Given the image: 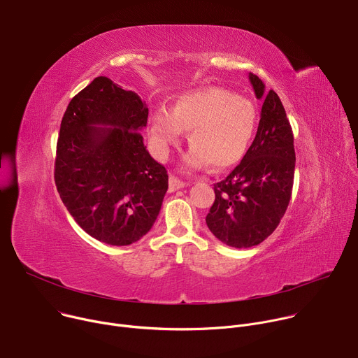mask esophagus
Wrapping results in <instances>:
<instances>
[{"label":"esophagus","instance_id":"1","mask_svg":"<svg viewBox=\"0 0 358 358\" xmlns=\"http://www.w3.org/2000/svg\"><path fill=\"white\" fill-rule=\"evenodd\" d=\"M169 185H170L169 189L173 192V191H176V189L184 188V187H185V182L181 181L180 178H177L176 176H170V178H169Z\"/></svg>","mask_w":358,"mask_h":358}]
</instances>
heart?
Here are the masks:
<instances>
[{"mask_svg": "<svg viewBox=\"0 0 358 358\" xmlns=\"http://www.w3.org/2000/svg\"><path fill=\"white\" fill-rule=\"evenodd\" d=\"M258 112L252 101L222 87H201L181 94L173 110L159 108L150 119V138L166 157L171 145L189 130L192 144L184 157L191 169L208 164L225 170L242 160L257 130Z\"/></svg>", "mask_w": 358, "mask_h": 358, "instance_id": "heart-1", "label": "heart"}]
</instances>
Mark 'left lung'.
Returning a JSON list of instances; mask_svg holds the SVG:
<instances>
[{
  "label": "left lung",
  "mask_w": 358,
  "mask_h": 358,
  "mask_svg": "<svg viewBox=\"0 0 358 358\" xmlns=\"http://www.w3.org/2000/svg\"><path fill=\"white\" fill-rule=\"evenodd\" d=\"M258 99L264 100L257 136L242 162L214 184L215 201L206 222L232 248L264 242L279 225L292 196L294 177L293 131L276 92L249 73Z\"/></svg>",
  "instance_id": "1"
}]
</instances>
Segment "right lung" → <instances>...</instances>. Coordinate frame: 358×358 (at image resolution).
I'll list each match as a JSON object with an SVG mask.
<instances>
[{
  "mask_svg": "<svg viewBox=\"0 0 358 358\" xmlns=\"http://www.w3.org/2000/svg\"><path fill=\"white\" fill-rule=\"evenodd\" d=\"M147 117L140 96L106 76L80 90L62 117L55 184L78 225L100 242L130 245L159 217L169 174L143 143Z\"/></svg>",
  "mask_w": 358,
  "mask_h": 358,
  "instance_id": "obj_1",
  "label": "right lung"
}]
</instances>
